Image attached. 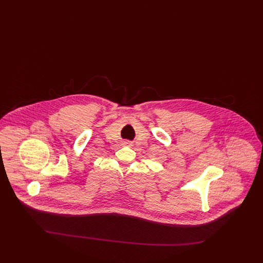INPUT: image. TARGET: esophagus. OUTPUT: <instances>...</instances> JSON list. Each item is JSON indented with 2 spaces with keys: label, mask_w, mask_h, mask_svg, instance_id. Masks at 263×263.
I'll use <instances>...</instances> for the list:
<instances>
[{
  "label": "esophagus",
  "mask_w": 263,
  "mask_h": 263,
  "mask_svg": "<svg viewBox=\"0 0 263 263\" xmlns=\"http://www.w3.org/2000/svg\"><path fill=\"white\" fill-rule=\"evenodd\" d=\"M124 144L128 145V146H132V142H130V141H125Z\"/></svg>",
  "instance_id": "obj_1"
}]
</instances>
